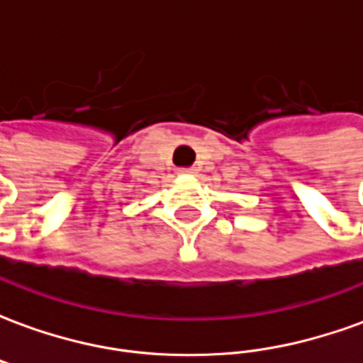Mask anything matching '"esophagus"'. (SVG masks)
Returning <instances> with one entry per match:
<instances>
[{"instance_id":"34e87169","label":"esophagus","mask_w":363,"mask_h":363,"mask_svg":"<svg viewBox=\"0 0 363 363\" xmlns=\"http://www.w3.org/2000/svg\"><path fill=\"white\" fill-rule=\"evenodd\" d=\"M196 173V169L194 167H182V169H179V174H186V177H190V174Z\"/></svg>"}]
</instances>
